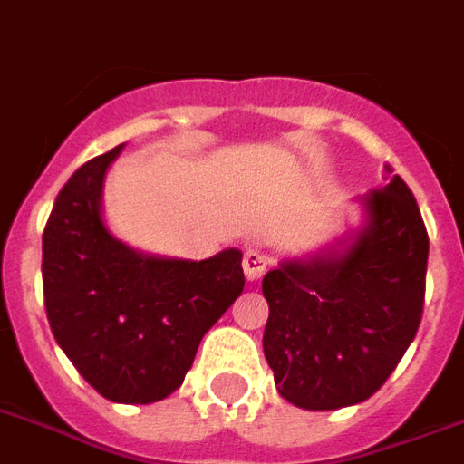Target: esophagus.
<instances>
[{
	"label": "esophagus",
	"instance_id": "esophagus-1",
	"mask_svg": "<svg viewBox=\"0 0 464 464\" xmlns=\"http://www.w3.org/2000/svg\"><path fill=\"white\" fill-rule=\"evenodd\" d=\"M271 254L264 252V249H259V246H252L249 252L245 254V274L249 281H259L264 274H266V269L271 266Z\"/></svg>",
	"mask_w": 464,
	"mask_h": 464
}]
</instances>
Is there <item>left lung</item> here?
<instances>
[{
  "label": "left lung",
  "mask_w": 464,
  "mask_h": 464,
  "mask_svg": "<svg viewBox=\"0 0 464 464\" xmlns=\"http://www.w3.org/2000/svg\"><path fill=\"white\" fill-rule=\"evenodd\" d=\"M360 203L362 227L303 259H284L261 281L269 303L264 354L278 393L298 409L367 401L420 325L428 232L416 198L392 176Z\"/></svg>",
  "instance_id": "obj_1"
}]
</instances>
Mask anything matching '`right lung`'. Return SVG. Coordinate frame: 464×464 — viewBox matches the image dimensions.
<instances>
[{"instance_id": "obj_1", "label": "right lung", "mask_w": 464, "mask_h": 464, "mask_svg": "<svg viewBox=\"0 0 464 464\" xmlns=\"http://www.w3.org/2000/svg\"><path fill=\"white\" fill-rule=\"evenodd\" d=\"M124 149L80 166L44 229V298L55 343L114 403L176 392L203 335L245 291L242 252L169 259L137 252L107 229L102 188Z\"/></svg>"}]
</instances>
